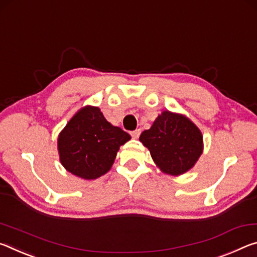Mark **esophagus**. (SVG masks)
Segmentation results:
<instances>
[{"label":"esophagus","mask_w":257,"mask_h":257,"mask_svg":"<svg viewBox=\"0 0 257 257\" xmlns=\"http://www.w3.org/2000/svg\"><path fill=\"white\" fill-rule=\"evenodd\" d=\"M140 133H141V130H136V131L131 132V136L133 139H138L139 137H140Z\"/></svg>","instance_id":"obj_1"}]
</instances>
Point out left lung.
<instances>
[{
  "instance_id": "left-lung-1",
  "label": "left lung",
  "mask_w": 257,
  "mask_h": 257,
  "mask_svg": "<svg viewBox=\"0 0 257 257\" xmlns=\"http://www.w3.org/2000/svg\"><path fill=\"white\" fill-rule=\"evenodd\" d=\"M139 140L159 170L174 176L190 171L204 150L203 134L197 125L182 113L170 110L158 115Z\"/></svg>"
}]
</instances>
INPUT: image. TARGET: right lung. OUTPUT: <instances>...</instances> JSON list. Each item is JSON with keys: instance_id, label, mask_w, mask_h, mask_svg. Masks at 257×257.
I'll return each mask as SVG.
<instances>
[{"instance_id": "1", "label": "right lung", "mask_w": 257, "mask_h": 257, "mask_svg": "<svg viewBox=\"0 0 257 257\" xmlns=\"http://www.w3.org/2000/svg\"><path fill=\"white\" fill-rule=\"evenodd\" d=\"M128 140L131 136L109 123L99 107L85 106L59 133V158L69 173L95 180L110 170L119 147Z\"/></svg>"}]
</instances>
